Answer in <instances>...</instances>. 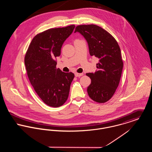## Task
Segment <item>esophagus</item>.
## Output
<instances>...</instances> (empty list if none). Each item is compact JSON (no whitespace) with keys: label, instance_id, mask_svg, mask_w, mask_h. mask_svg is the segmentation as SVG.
I'll list each match as a JSON object with an SVG mask.
<instances>
[{"label":"esophagus","instance_id":"obj_1","mask_svg":"<svg viewBox=\"0 0 152 152\" xmlns=\"http://www.w3.org/2000/svg\"><path fill=\"white\" fill-rule=\"evenodd\" d=\"M83 75H84L83 73H77V72L75 73V76L77 77H80L81 76H83Z\"/></svg>","mask_w":152,"mask_h":152}]
</instances>
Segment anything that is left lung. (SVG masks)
<instances>
[{
  "instance_id": "obj_1",
  "label": "left lung",
  "mask_w": 152,
  "mask_h": 152,
  "mask_svg": "<svg viewBox=\"0 0 152 152\" xmlns=\"http://www.w3.org/2000/svg\"><path fill=\"white\" fill-rule=\"evenodd\" d=\"M77 31L87 40L90 55L99 59L95 73L86 74L91 80L88 94L93 101L105 103L112 97L120 82L124 65L120 47L109 32L97 25H78Z\"/></svg>"
}]
</instances>
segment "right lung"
<instances>
[{"label":"right lung","mask_w":152,"mask_h":152,"mask_svg":"<svg viewBox=\"0 0 152 152\" xmlns=\"http://www.w3.org/2000/svg\"><path fill=\"white\" fill-rule=\"evenodd\" d=\"M75 25L52 28L34 36L24 57L27 76L34 91L44 102L51 107L62 106L68 99L74 74L57 68L56 58L60 56L65 40Z\"/></svg>","instance_id":"add662e5"}]
</instances>
